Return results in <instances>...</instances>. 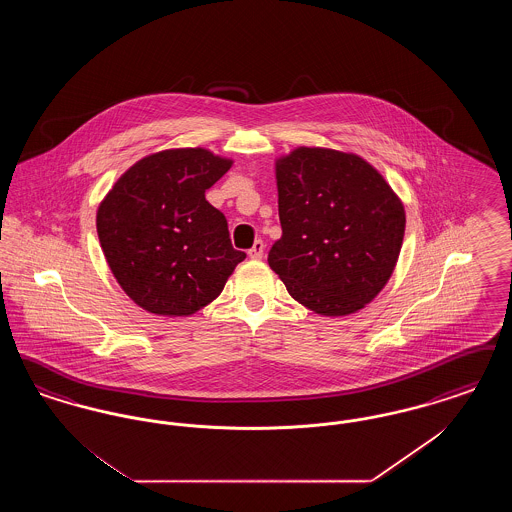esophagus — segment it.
Instances as JSON below:
<instances>
[{
    "instance_id": "esophagus-1",
    "label": "esophagus",
    "mask_w": 512,
    "mask_h": 512,
    "mask_svg": "<svg viewBox=\"0 0 512 512\" xmlns=\"http://www.w3.org/2000/svg\"><path fill=\"white\" fill-rule=\"evenodd\" d=\"M263 253H265V244H263L261 240H257V242L253 244V247L247 251V255H249L251 259H261Z\"/></svg>"
}]
</instances>
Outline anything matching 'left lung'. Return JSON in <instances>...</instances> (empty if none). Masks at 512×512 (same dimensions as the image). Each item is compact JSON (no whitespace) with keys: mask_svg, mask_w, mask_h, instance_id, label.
I'll use <instances>...</instances> for the list:
<instances>
[{"mask_svg":"<svg viewBox=\"0 0 512 512\" xmlns=\"http://www.w3.org/2000/svg\"><path fill=\"white\" fill-rule=\"evenodd\" d=\"M282 238L268 265L295 301L324 317L370 303L390 280L405 236V207L363 157L295 147L276 159Z\"/></svg>","mask_w":512,"mask_h":512,"instance_id":"left-lung-1","label":"left lung"}]
</instances>
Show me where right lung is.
Here are the masks:
<instances>
[{
    "label": "right lung",
    "instance_id": "right-lung-1",
    "mask_svg": "<svg viewBox=\"0 0 512 512\" xmlns=\"http://www.w3.org/2000/svg\"><path fill=\"white\" fill-rule=\"evenodd\" d=\"M232 159L203 147L151 153L99 203V244L124 293L147 313L194 315L224 290L245 259L205 192Z\"/></svg>",
    "mask_w": 512,
    "mask_h": 512
}]
</instances>
